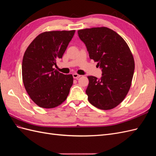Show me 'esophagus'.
Listing matches in <instances>:
<instances>
[{
	"mask_svg": "<svg viewBox=\"0 0 156 156\" xmlns=\"http://www.w3.org/2000/svg\"><path fill=\"white\" fill-rule=\"evenodd\" d=\"M81 76V75H80L77 74V73H73V77L74 79H78Z\"/></svg>",
	"mask_w": 156,
	"mask_h": 156,
	"instance_id": "34e87169",
	"label": "esophagus"
}]
</instances>
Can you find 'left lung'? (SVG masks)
<instances>
[{"label": "left lung", "instance_id": "1", "mask_svg": "<svg viewBox=\"0 0 156 156\" xmlns=\"http://www.w3.org/2000/svg\"><path fill=\"white\" fill-rule=\"evenodd\" d=\"M78 35L90 58L102 69L101 79L88 76V100L100 109H112L124 100L130 89L135 69L131 51L126 41L107 27L79 30Z\"/></svg>", "mask_w": 156, "mask_h": 156}]
</instances>
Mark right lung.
I'll use <instances>...</instances> for the list:
<instances>
[{"mask_svg": "<svg viewBox=\"0 0 156 156\" xmlns=\"http://www.w3.org/2000/svg\"><path fill=\"white\" fill-rule=\"evenodd\" d=\"M75 30L41 33L28 47L23 56L22 77L24 87L37 105L51 108L66 100L72 87V74L64 75L53 68L62 58Z\"/></svg>", "mask_w": 156, "mask_h": 156, "instance_id": "right-lung-1", "label": "right lung"}]
</instances>
